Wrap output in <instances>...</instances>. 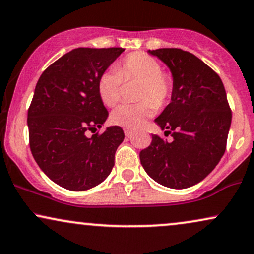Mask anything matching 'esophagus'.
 <instances>
[{
	"label": "esophagus",
	"mask_w": 254,
	"mask_h": 254,
	"mask_svg": "<svg viewBox=\"0 0 254 254\" xmlns=\"http://www.w3.org/2000/svg\"><path fill=\"white\" fill-rule=\"evenodd\" d=\"M125 135H126L127 137H130L133 135V132L130 129H125Z\"/></svg>",
	"instance_id": "1"
}]
</instances>
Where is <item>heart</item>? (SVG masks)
Instances as JSON below:
<instances>
[{"mask_svg": "<svg viewBox=\"0 0 254 254\" xmlns=\"http://www.w3.org/2000/svg\"><path fill=\"white\" fill-rule=\"evenodd\" d=\"M140 81L137 103H124L114 109L111 120L126 129H137L145 124L155 107L165 105L172 93V81L161 73V65L145 53L127 55L115 69L101 74L98 81V94L107 107H114L121 98V81Z\"/></svg>", "mask_w": 254, "mask_h": 254, "instance_id": "b5f03b06", "label": "heart"}]
</instances>
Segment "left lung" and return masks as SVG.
Returning <instances> with one entry per match:
<instances>
[{
    "label": "left lung",
    "mask_w": 254,
    "mask_h": 254,
    "mask_svg": "<svg viewBox=\"0 0 254 254\" xmlns=\"http://www.w3.org/2000/svg\"><path fill=\"white\" fill-rule=\"evenodd\" d=\"M173 79L171 102L155 119L172 141L152 135L140 161L153 180L183 190L205 179L223 158L232 113L223 81L195 55L178 48L148 51Z\"/></svg>",
    "instance_id": "left-lung-1"
}]
</instances>
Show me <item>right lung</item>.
Here are the masks:
<instances>
[{
    "label": "right lung",
    "instance_id": "right-lung-1",
    "mask_svg": "<svg viewBox=\"0 0 254 254\" xmlns=\"http://www.w3.org/2000/svg\"><path fill=\"white\" fill-rule=\"evenodd\" d=\"M124 48H76L43 71L28 109L29 145L47 177L69 190H86L112 172L121 127L87 136L101 128L108 112L98 94L102 73Z\"/></svg>",
    "mask_w": 254,
    "mask_h": 254
}]
</instances>
